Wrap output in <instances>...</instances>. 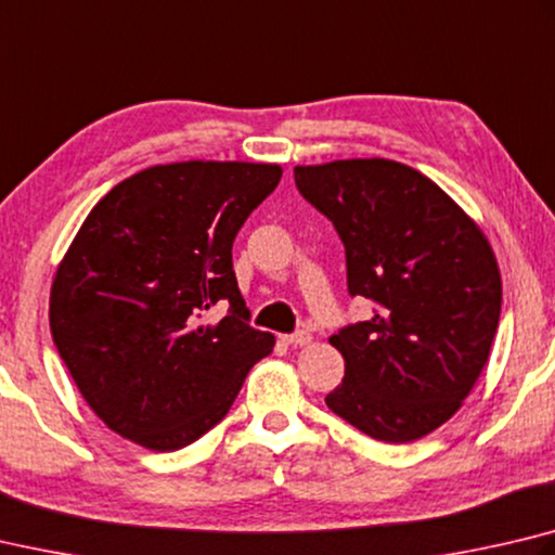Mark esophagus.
Returning a JSON list of instances; mask_svg holds the SVG:
<instances>
[{"label":"esophagus","mask_w":555,"mask_h":555,"mask_svg":"<svg viewBox=\"0 0 555 555\" xmlns=\"http://www.w3.org/2000/svg\"><path fill=\"white\" fill-rule=\"evenodd\" d=\"M310 339L312 337L308 330H298V332H294V335H281V341L288 347H306V345H310Z\"/></svg>","instance_id":"1"}]
</instances>
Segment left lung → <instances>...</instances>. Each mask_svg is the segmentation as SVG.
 <instances>
[{
    "label": "left lung",
    "mask_w": 555,
    "mask_h": 555,
    "mask_svg": "<svg viewBox=\"0 0 555 555\" xmlns=\"http://www.w3.org/2000/svg\"><path fill=\"white\" fill-rule=\"evenodd\" d=\"M294 177L345 245L349 296L376 306L330 337L345 378L327 408L388 444L429 435L476 386L495 339L502 281L488 237L435 181L392 159Z\"/></svg>",
    "instance_id": "1"
}]
</instances>
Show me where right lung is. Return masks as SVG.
<instances>
[{
    "label": "right lung",
    "instance_id": "add662e5",
    "mask_svg": "<svg viewBox=\"0 0 555 555\" xmlns=\"http://www.w3.org/2000/svg\"><path fill=\"white\" fill-rule=\"evenodd\" d=\"M279 165L175 163L116 184L89 210L50 288V332L108 429L177 451L228 415L274 335L249 325L233 243ZM229 304L208 326L205 310Z\"/></svg>",
    "mask_w": 555,
    "mask_h": 555
}]
</instances>
